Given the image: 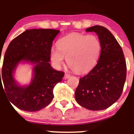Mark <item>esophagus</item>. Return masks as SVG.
<instances>
[{
  "label": "esophagus",
  "mask_w": 134,
  "mask_h": 134,
  "mask_svg": "<svg viewBox=\"0 0 134 134\" xmlns=\"http://www.w3.org/2000/svg\"><path fill=\"white\" fill-rule=\"evenodd\" d=\"M69 77H71V75H70L69 74H65L64 78H65V79H67V78H69Z\"/></svg>",
  "instance_id": "esophagus-1"
}]
</instances>
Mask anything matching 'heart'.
<instances>
[{"instance_id":"heart-1","label":"heart","mask_w":134,"mask_h":134,"mask_svg":"<svg viewBox=\"0 0 134 134\" xmlns=\"http://www.w3.org/2000/svg\"><path fill=\"white\" fill-rule=\"evenodd\" d=\"M102 45L97 36L73 33L62 37L58 48H51V59L61 67L67 58V65L77 73H86L96 65L100 56Z\"/></svg>"}]
</instances>
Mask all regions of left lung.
<instances>
[{
	"label": "left lung",
	"mask_w": 134,
	"mask_h": 134,
	"mask_svg": "<svg viewBox=\"0 0 134 134\" xmlns=\"http://www.w3.org/2000/svg\"><path fill=\"white\" fill-rule=\"evenodd\" d=\"M86 30L97 33L102 50L95 67L80 78L75 98L86 109L102 110L121 97L126 78V63L122 48L107 28L96 25Z\"/></svg>",
	"instance_id": "8db88e82"
}]
</instances>
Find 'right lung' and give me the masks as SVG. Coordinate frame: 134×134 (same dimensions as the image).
I'll return each mask as SVG.
<instances>
[{
	"mask_svg": "<svg viewBox=\"0 0 134 134\" xmlns=\"http://www.w3.org/2000/svg\"><path fill=\"white\" fill-rule=\"evenodd\" d=\"M59 32L53 29L26 30L9 44L1 76L0 71V86L2 80L9 102L19 109L37 111L48 106L53 99L54 87L65 74L53 69L49 63L53 40ZM22 60L35 65L33 80L27 87L19 86L13 76L16 65Z\"/></svg>",
	"mask_w": 134,
	"mask_h": 134,
	"instance_id": "right-lung-1",
	"label": "right lung"
}]
</instances>
